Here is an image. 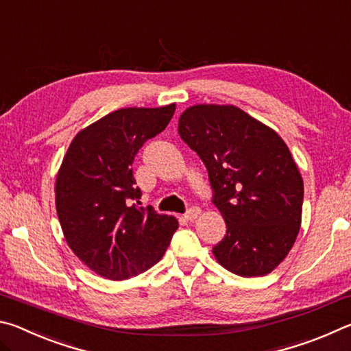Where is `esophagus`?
<instances>
[{
	"label": "esophagus",
	"instance_id": "34e87169",
	"mask_svg": "<svg viewBox=\"0 0 351 351\" xmlns=\"http://www.w3.org/2000/svg\"><path fill=\"white\" fill-rule=\"evenodd\" d=\"M201 213V210L198 209V207H193V209H190L186 215H184V218L187 219V221H195V219L198 218V215Z\"/></svg>",
	"mask_w": 351,
	"mask_h": 351
}]
</instances>
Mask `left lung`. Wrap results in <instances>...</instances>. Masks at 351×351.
<instances>
[{"instance_id":"8db88e82","label":"left lung","mask_w":351,"mask_h":351,"mask_svg":"<svg viewBox=\"0 0 351 351\" xmlns=\"http://www.w3.org/2000/svg\"><path fill=\"white\" fill-rule=\"evenodd\" d=\"M181 139L209 171L226 237L212 249L241 277L269 274L287 257L302 223L304 180L274 130L234 105L199 104L182 111Z\"/></svg>"}]
</instances>
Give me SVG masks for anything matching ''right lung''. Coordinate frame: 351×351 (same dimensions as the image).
Returning <instances> with one entry per match:
<instances>
[{"mask_svg": "<svg viewBox=\"0 0 351 351\" xmlns=\"http://www.w3.org/2000/svg\"><path fill=\"white\" fill-rule=\"evenodd\" d=\"M176 105L121 108L80 130L56 180V209L64 240L88 268L108 280H125L162 258L178 219L141 198L136 153L169 125Z\"/></svg>", "mask_w": 351, "mask_h": 351, "instance_id": "add662e5", "label": "right lung"}]
</instances>
